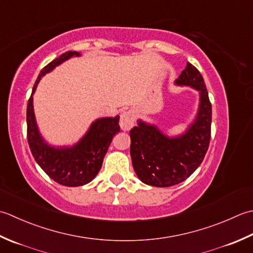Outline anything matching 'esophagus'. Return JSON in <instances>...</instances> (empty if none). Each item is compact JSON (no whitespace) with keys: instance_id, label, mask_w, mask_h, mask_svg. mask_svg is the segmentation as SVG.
<instances>
[{"instance_id":"1","label":"esophagus","mask_w":253,"mask_h":253,"mask_svg":"<svg viewBox=\"0 0 253 253\" xmlns=\"http://www.w3.org/2000/svg\"><path fill=\"white\" fill-rule=\"evenodd\" d=\"M135 118L132 111H123L120 116V126L123 131H128L134 126Z\"/></svg>"}]
</instances>
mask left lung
I'll use <instances>...</instances> for the list:
<instances>
[{"mask_svg":"<svg viewBox=\"0 0 253 253\" xmlns=\"http://www.w3.org/2000/svg\"><path fill=\"white\" fill-rule=\"evenodd\" d=\"M176 84L200 91L197 118L185 133L168 137L157 126L141 120L130 131L134 171L142 182L153 187H171L184 181L203 162L210 145L212 105L202 75L188 62Z\"/></svg>","mask_w":253,"mask_h":253,"instance_id":"left-lung-1","label":"left lung"}]
</instances>
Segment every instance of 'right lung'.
Instances as JSON below:
<instances>
[{"mask_svg":"<svg viewBox=\"0 0 253 253\" xmlns=\"http://www.w3.org/2000/svg\"><path fill=\"white\" fill-rule=\"evenodd\" d=\"M73 55L79 56L80 53L68 51L41 70L27 105V138L35 161L51 179L66 187L84 185L97 176L112 137L120 131V117L117 116L92 122L83 138L72 147L55 148L41 137L35 119L33 95L41 77Z\"/></svg>","mask_w":253,"mask_h":253,"instance_id":"obj_1","label":"right lung"}]
</instances>
